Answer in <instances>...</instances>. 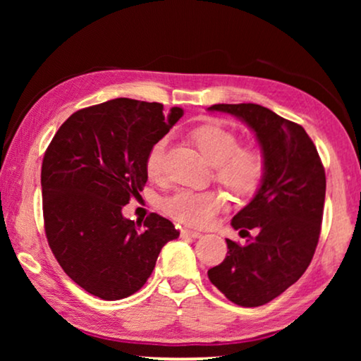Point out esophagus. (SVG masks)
Segmentation results:
<instances>
[{"instance_id": "esophagus-1", "label": "esophagus", "mask_w": 361, "mask_h": 361, "mask_svg": "<svg viewBox=\"0 0 361 361\" xmlns=\"http://www.w3.org/2000/svg\"><path fill=\"white\" fill-rule=\"evenodd\" d=\"M180 236H189V238H200L202 233H200V231H195V230H190V228H182Z\"/></svg>"}]
</instances>
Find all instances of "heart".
I'll list each match as a JSON object with an SVG mask.
<instances>
[{
	"instance_id": "b5f03b06",
	"label": "heart",
	"mask_w": 361,
	"mask_h": 361,
	"mask_svg": "<svg viewBox=\"0 0 361 361\" xmlns=\"http://www.w3.org/2000/svg\"><path fill=\"white\" fill-rule=\"evenodd\" d=\"M192 140L202 156L215 166V174L221 184L235 194H250L258 187L264 172L263 157L251 147H240L238 137L226 128L207 123L195 128ZM166 140H159L146 157V171L156 179L164 166ZM225 205V197L215 190H177L166 200L164 209L180 224L204 226Z\"/></svg>"
}]
</instances>
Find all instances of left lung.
I'll list each match as a JSON object with an SVG mask.
<instances>
[{
	"label": "left lung",
	"mask_w": 361,
	"mask_h": 361,
	"mask_svg": "<svg viewBox=\"0 0 361 361\" xmlns=\"http://www.w3.org/2000/svg\"><path fill=\"white\" fill-rule=\"evenodd\" d=\"M233 115L255 133L264 172L253 199L231 220L245 245L228 253L209 279L241 307H258L293 286L312 261L325 200V171L312 140L298 123L255 103L209 106ZM248 229L257 233L251 237Z\"/></svg>",
	"instance_id": "1"
}]
</instances>
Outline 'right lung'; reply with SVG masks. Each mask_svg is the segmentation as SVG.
I'll return each instance as SVG.
<instances>
[{"label":"right lung","instance_id":"1","mask_svg":"<svg viewBox=\"0 0 361 361\" xmlns=\"http://www.w3.org/2000/svg\"><path fill=\"white\" fill-rule=\"evenodd\" d=\"M161 103L115 98L68 116L42 161L44 226L54 256L73 283L105 300L140 290L179 230L164 216L142 221L123 207L146 185L147 152L182 116Z\"/></svg>","mask_w":361,"mask_h":361}]
</instances>
